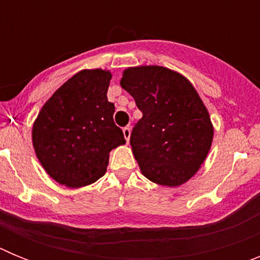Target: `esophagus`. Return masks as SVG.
I'll return each instance as SVG.
<instances>
[{
	"mask_svg": "<svg viewBox=\"0 0 260 260\" xmlns=\"http://www.w3.org/2000/svg\"><path fill=\"white\" fill-rule=\"evenodd\" d=\"M122 133H123V137H125L126 142L130 141V135H132V128L128 127V126H126V127L122 128Z\"/></svg>",
	"mask_w": 260,
	"mask_h": 260,
	"instance_id": "obj_1",
	"label": "esophagus"
}]
</instances>
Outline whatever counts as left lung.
Segmentation results:
<instances>
[{
	"mask_svg": "<svg viewBox=\"0 0 260 260\" xmlns=\"http://www.w3.org/2000/svg\"><path fill=\"white\" fill-rule=\"evenodd\" d=\"M119 84L143 113L130 137L142 174L168 187L187 182L213 139L210 113L191 82L164 66L144 65L125 69Z\"/></svg>",
	"mask_w": 260,
	"mask_h": 260,
	"instance_id": "8db88e82",
	"label": "left lung"
}]
</instances>
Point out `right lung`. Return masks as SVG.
<instances>
[{
    "mask_svg": "<svg viewBox=\"0 0 260 260\" xmlns=\"http://www.w3.org/2000/svg\"><path fill=\"white\" fill-rule=\"evenodd\" d=\"M112 73L78 71L47 100L32 126V146L41 167L56 182L83 187L103 177L109 152L126 143L114 125L107 92Z\"/></svg>",
    "mask_w": 260,
    "mask_h": 260,
    "instance_id": "obj_1",
    "label": "right lung"
}]
</instances>
